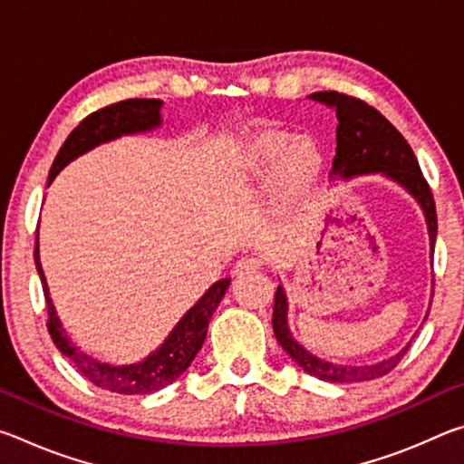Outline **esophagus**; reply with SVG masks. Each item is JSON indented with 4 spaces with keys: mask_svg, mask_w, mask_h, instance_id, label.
<instances>
[{
    "mask_svg": "<svg viewBox=\"0 0 464 464\" xmlns=\"http://www.w3.org/2000/svg\"><path fill=\"white\" fill-rule=\"evenodd\" d=\"M257 268H260V260H257V257H254V256H246V257H241V260H237L235 262V266H233V274H249V272H256Z\"/></svg>",
    "mask_w": 464,
    "mask_h": 464,
    "instance_id": "1",
    "label": "esophagus"
}]
</instances>
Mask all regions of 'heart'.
Instances as JSON below:
<instances>
[{"label": "heart", "instance_id": "obj_1", "mask_svg": "<svg viewBox=\"0 0 464 464\" xmlns=\"http://www.w3.org/2000/svg\"><path fill=\"white\" fill-rule=\"evenodd\" d=\"M325 157L315 139L286 130H260L251 135L235 157V169L247 182L272 178L285 200H301L319 182Z\"/></svg>", "mask_w": 464, "mask_h": 464}]
</instances>
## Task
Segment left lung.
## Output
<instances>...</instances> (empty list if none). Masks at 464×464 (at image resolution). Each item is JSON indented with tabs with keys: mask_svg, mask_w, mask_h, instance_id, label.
Instances as JSON below:
<instances>
[{
	"mask_svg": "<svg viewBox=\"0 0 464 464\" xmlns=\"http://www.w3.org/2000/svg\"><path fill=\"white\" fill-rule=\"evenodd\" d=\"M309 100H315L319 104L335 110V116L340 124L335 129V157L332 176L334 179H354L360 176L381 174L391 179L397 186L411 196L420 204L423 218L428 225L430 235V260L434 262V246L438 235V217L436 204L431 198V190L426 179L421 176L420 163L415 160L411 147L403 139L392 124L384 116L368 106L366 102L345 96L340 92H315ZM430 313V309H428ZM428 313L423 321L428 319ZM274 335L278 343L285 348L286 354L303 368L304 372L315 376L319 381L327 382H364L389 374L395 368L405 352L410 350L411 342L405 343V348L397 352L395 356L384 358L374 364H337L329 362L325 358H319L309 352L301 342L295 340L293 332L288 327V298L285 286H278L274 295Z\"/></svg>",
	"mask_w": 464,
	"mask_h": 464,
	"instance_id": "8db88e82",
	"label": "left lung"
}]
</instances>
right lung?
<instances>
[{"label":"right lung","instance_id":"1","mask_svg":"<svg viewBox=\"0 0 464 464\" xmlns=\"http://www.w3.org/2000/svg\"><path fill=\"white\" fill-rule=\"evenodd\" d=\"M161 108V100L135 98L116 102L112 106H106L98 110V112L90 114L88 119H83L77 124L72 130V135L67 137L65 143L59 149V153L53 161V168L49 171V186L63 168L69 166V163L77 160L80 155L92 151V149L121 137L139 135V132H151L155 129H160L163 122ZM34 264L38 276H41L43 282L46 311H49V324H46V327H49V334L54 345H57L63 356L72 360L77 371H80L90 382L106 391L121 392V395H149V392L160 391L178 381L202 348L204 337H207L208 332V321L213 317L215 309L218 307V303L223 301L227 288L231 285V278L215 282V285L196 301L194 307L184 313V317L178 321L176 327L171 329L160 348L153 350L151 354L140 360V362L116 366L102 362V360L90 356L88 352L77 348L72 342V337L65 332V327H63L43 272L41 254H38V231Z\"/></svg>","mask_w":464,"mask_h":464}]
</instances>
